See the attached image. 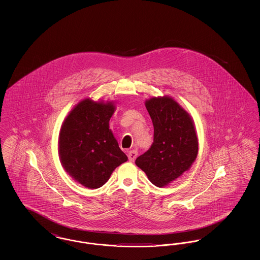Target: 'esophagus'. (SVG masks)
I'll return each mask as SVG.
<instances>
[{
	"label": "esophagus",
	"mask_w": 260,
	"mask_h": 260,
	"mask_svg": "<svg viewBox=\"0 0 260 260\" xmlns=\"http://www.w3.org/2000/svg\"><path fill=\"white\" fill-rule=\"evenodd\" d=\"M127 157H128V160H129V161H135L136 159V157H137V151H136V150H131V151H128Z\"/></svg>",
	"instance_id": "obj_1"
}]
</instances>
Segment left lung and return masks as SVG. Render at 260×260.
Listing matches in <instances>:
<instances>
[{"label": "left lung", "mask_w": 260, "mask_h": 260, "mask_svg": "<svg viewBox=\"0 0 260 260\" xmlns=\"http://www.w3.org/2000/svg\"><path fill=\"white\" fill-rule=\"evenodd\" d=\"M145 106L154 126V139L136 164L154 185L162 187L190 169L198 154V139L188 113L173 99L153 98Z\"/></svg>", "instance_id": "1"}]
</instances>
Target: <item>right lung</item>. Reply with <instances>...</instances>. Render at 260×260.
Returning a JSON list of instances; mask_svg holds the SVG:
<instances>
[{
  "label": "right lung",
  "mask_w": 260,
  "mask_h": 260,
  "mask_svg": "<svg viewBox=\"0 0 260 260\" xmlns=\"http://www.w3.org/2000/svg\"><path fill=\"white\" fill-rule=\"evenodd\" d=\"M115 106L81 101L62 124L59 156L67 173L87 188L104 185L127 157L109 129Z\"/></svg>",
  "instance_id": "add662e5"
}]
</instances>
